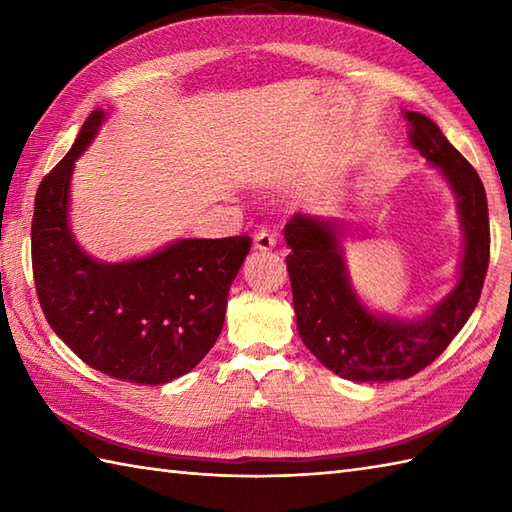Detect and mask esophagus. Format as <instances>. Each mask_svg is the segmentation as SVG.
I'll return each instance as SVG.
<instances>
[{"label": "esophagus", "mask_w": 512, "mask_h": 512, "mask_svg": "<svg viewBox=\"0 0 512 512\" xmlns=\"http://www.w3.org/2000/svg\"><path fill=\"white\" fill-rule=\"evenodd\" d=\"M255 248L262 250V253H266V250H273L277 246V237L270 233V231H259L255 235Z\"/></svg>", "instance_id": "esophagus-1"}]
</instances>
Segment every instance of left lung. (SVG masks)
Listing matches in <instances>:
<instances>
[{"mask_svg": "<svg viewBox=\"0 0 512 512\" xmlns=\"http://www.w3.org/2000/svg\"><path fill=\"white\" fill-rule=\"evenodd\" d=\"M402 114L409 143L447 180L458 204L464 246L458 281L447 297L416 319L380 314L352 286L339 220L297 213L284 228L301 341L325 367L354 383L405 380L436 361L480 301L491 255L486 191L477 171L429 116Z\"/></svg>", "mask_w": 512, "mask_h": 512, "instance_id": "left-lung-1", "label": "left lung"}]
</instances>
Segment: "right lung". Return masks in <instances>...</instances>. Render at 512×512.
<instances>
[{"label": "right lung", "instance_id": "obj_1", "mask_svg": "<svg viewBox=\"0 0 512 512\" xmlns=\"http://www.w3.org/2000/svg\"><path fill=\"white\" fill-rule=\"evenodd\" d=\"M105 118L107 112L94 110L39 184L32 273L50 328L83 363L127 383L165 385L191 372L215 345L250 237L176 239L114 264L85 253L70 226V182L74 162Z\"/></svg>", "mask_w": 512, "mask_h": 512}]
</instances>
